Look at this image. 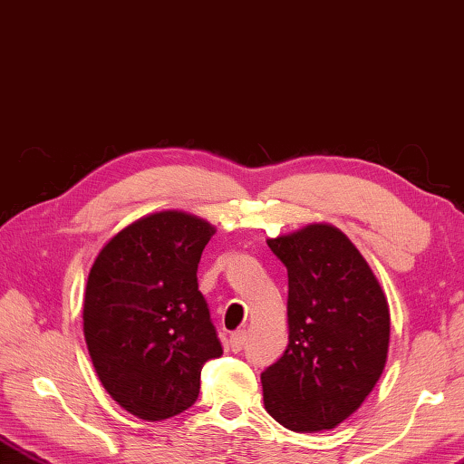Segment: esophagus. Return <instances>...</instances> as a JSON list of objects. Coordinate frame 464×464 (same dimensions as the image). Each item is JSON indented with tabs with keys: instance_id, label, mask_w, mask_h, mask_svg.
<instances>
[{
	"instance_id": "34e87169",
	"label": "esophagus",
	"mask_w": 464,
	"mask_h": 464,
	"mask_svg": "<svg viewBox=\"0 0 464 464\" xmlns=\"http://www.w3.org/2000/svg\"><path fill=\"white\" fill-rule=\"evenodd\" d=\"M246 344V330H236L230 334V348L234 353H240Z\"/></svg>"
}]
</instances>
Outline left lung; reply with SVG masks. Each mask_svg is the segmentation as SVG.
Here are the masks:
<instances>
[{
  "mask_svg": "<svg viewBox=\"0 0 464 464\" xmlns=\"http://www.w3.org/2000/svg\"><path fill=\"white\" fill-rule=\"evenodd\" d=\"M270 250L288 270V346L262 372L264 409L318 432L346 420L381 378L391 338L384 292L362 254L330 224H308Z\"/></svg>",
  "mask_w": 464,
  "mask_h": 464,
  "instance_id": "obj_1",
  "label": "left lung"
}]
</instances>
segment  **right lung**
Segmentation results:
<instances>
[{"label": "right lung", "instance_id": "right-lung-1", "mask_svg": "<svg viewBox=\"0 0 464 464\" xmlns=\"http://www.w3.org/2000/svg\"><path fill=\"white\" fill-rule=\"evenodd\" d=\"M216 228L164 210L120 230L93 260L83 336L103 389L141 420L184 412L200 392L204 362L222 354L198 264Z\"/></svg>", "mask_w": 464, "mask_h": 464}]
</instances>
